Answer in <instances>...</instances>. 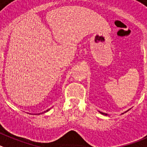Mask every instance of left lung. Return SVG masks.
I'll list each match as a JSON object with an SVG mask.
<instances>
[{
  "label": "left lung",
  "mask_w": 147,
  "mask_h": 147,
  "mask_svg": "<svg viewBox=\"0 0 147 147\" xmlns=\"http://www.w3.org/2000/svg\"><path fill=\"white\" fill-rule=\"evenodd\" d=\"M100 113H102V114H103V115H107V113H102V112H100ZM122 114H123V113H122Z\"/></svg>",
  "instance_id": "1"
}]
</instances>
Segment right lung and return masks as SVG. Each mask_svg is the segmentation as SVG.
<instances>
[{
	"mask_svg": "<svg viewBox=\"0 0 147 147\" xmlns=\"http://www.w3.org/2000/svg\"><path fill=\"white\" fill-rule=\"evenodd\" d=\"M49 110H46V111H45V112H44V113H45V112H48V111H49Z\"/></svg>",
	"mask_w": 147,
	"mask_h": 147,
	"instance_id": "1",
	"label": "right lung"
}]
</instances>
